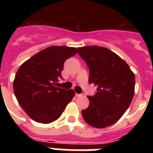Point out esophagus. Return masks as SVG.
Returning <instances> with one entry per match:
<instances>
[{"instance_id":"obj_1","label":"esophagus","mask_w":153,"mask_h":153,"mask_svg":"<svg viewBox=\"0 0 153 153\" xmlns=\"http://www.w3.org/2000/svg\"><path fill=\"white\" fill-rule=\"evenodd\" d=\"M75 96L78 97H81V96H82V94H79V93H75Z\"/></svg>"}]
</instances>
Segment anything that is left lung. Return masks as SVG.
I'll return each instance as SVG.
<instances>
[{
    "mask_svg": "<svg viewBox=\"0 0 153 153\" xmlns=\"http://www.w3.org/2000/svg\"><path fill=\"white\" fill-rule=\"evenodd\" d=\"M78 53L89 69L90 83L97 92L88 96L89 106L82 111L83 120L94 128H106L118 121L134 94L135 76L125 60L106 47H79Z\"/></svg>",
    "mask_w": 153,
    "mask_h": 153,
    "instance_id": "8db88e82",
    "label": "left lung"
}]
</instances>
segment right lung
<instances>
[{"mask_svg":"<svg viewBox=\"0 0 153 153\" xmlns=\"http://www.w3.org/2000/svg\"><path fill=\"white\" fill-rule=\"evenodd\" d=\"M74 47L52 46L35 54L19 68L13 83L19 105L33 120L49 124L60 117L74 96L73 89L58 86L65 61Z\"/></svg>","mask_w":153,"mask_h":153,"instance_id":"right-lung-1","label":"right lung"}]
</instances>
